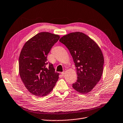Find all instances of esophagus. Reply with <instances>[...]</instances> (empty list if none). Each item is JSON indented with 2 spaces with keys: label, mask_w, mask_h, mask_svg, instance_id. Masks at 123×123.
Listing matches in <instances>:
<instances>
[{
  "label": "esophagus",
  "mask_w": 123,
  "mask_h": 123,
  "mask_svg": "<svg viewBox=\"0 0 123 123\" xmlns=\"http://www.w3.org/2000/svg\"><path fill=\"white\" fill-rule=\"evenodd\" d=\"M66 71H67V70H66V69H65V70H64V71L63 72H61V74H62L63 76H64V75L65 74V73H66Z\"/></svg>",
  "instance_id": "34e87169"
}]
</instances>
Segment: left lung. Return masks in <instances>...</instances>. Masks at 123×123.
I'll return each mask as SVG.
<instances>
[{
	"label": "left lung",
	"instance_id": "obj_1",
	"mask_svg": "<svg viewBox=\"0 0 123 123\" xmlns=\"http://www.w3.org/2000/svg\"><path fill=\"white\" fill-rule=\"evenodd\" d=\"M59 42L68 49L76 68L78 77L72 84L73 89L83 94L90 92L103 72L104 60L100 48L93 39L80 32L66 35Z\"/></svg>",
	"mask_w": 123,
	"mask_h": 123
}]
</instances>
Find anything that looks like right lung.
Here are the masks:
<instances>
[{
  "label": "right lung",
  "instance_id": "add662e5",
  "mask_svg": "<svg viewBox=\"0 0 123 123\" xmlns=\"http://www.w3.org/2000/svg\"><path fill=\"white\" fill-rule=\"evenodd\" d=\"M60 38L58 35L40 32L24 44L19 58L21 80L28 91L38 97H44L53 89L59 78L52 64L46 67L47 56Z\"/></svg>",
  "mask_w": 123,
  "mask_h": 123
}]
</instances>
